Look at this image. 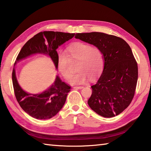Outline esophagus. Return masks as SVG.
<instances>
[{"label":"esophagus","mask_w":151,"mask_h":151,"mask_svg":"<svg viewBox=\"0 0 151 151\" xmlns=\"http://www.w3.org/2000/svg\"><path fill=\"white\" fill-rule=\"evenodd\" d=\"M84 87V86H74V88H76V89H81L83 88Z\"/></svg>","instance_id":"obj_1"}]
</instances>
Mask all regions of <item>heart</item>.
Masks as SVG:
<instances>
[{"label": "heart", "instance_id": "obj_1", "mask_svg": "<svg viewBox=\"0 0 151 151\" xmlns=\"http://www.w3.org/2000/svg\"><path fill=\"white\" fill-rule=\"evenodd\" d=\"M68 59L78 60L76 69L77 73L71 76L72 85L83 84L91 78L94 80L101 75L104 68L103 53L97 48L83 42H76L68 47L67 55L64 52L58 53L57 66L59 73L65 78H68L72 71L68 67Z\"/></svg>", "mask_w": 151, "mask_h": 151}]
</instances>
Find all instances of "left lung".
<instances>
[{
    "instance_id": "1",
    "label": "left lung",
    "mask_w": 151,
    "mask_h": 151,
    "mask_svg": "<svg viewBox=\"0 0 151 151\" xmlns=\"http://www.w3.org/2000/svg\"><path fill=\"white\" fill-rule=\"evenodd\" d=\"M75 38L93 45L104 58V68L88 101L91 109L106 118L126 109L133 99L138 66L131 48L121 38L103 32L77 33Z\"/></svg>"
}]
</instances>
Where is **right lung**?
Listing matches in <instances>:
<instances>
[{
    "mask_svg": "<svg viewBox=\"0 0 151 151\" xmlns=\"http://www.w3.org/2000/svg\"><path fill=\"white\" fill-rule=\"evenodd\" d=\"M75 35V33L54 31L39 32L28 40L18 55L12 75L15 96L20 107L33 118L45 120L55 116L65 104L70 86L57 76L54 83L47 90L37 94L29 93L24 91L19 84L15 65L30 56L45 55L50 58L57 70V49L72 39Z\"/></svg>",
    "mask_w": 151,
    "mask_h": 151,
    "instance_id": "obj_1",
    "label": "right lung"
}]
</instances>
